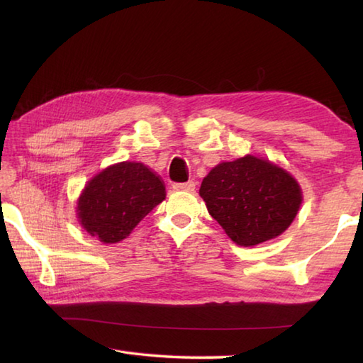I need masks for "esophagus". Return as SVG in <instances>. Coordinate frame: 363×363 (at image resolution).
Wrapping results in <instances>:
<instances>
[{
    "instance_id": "34e87169",
    "label": "esophagus",
    "mask_w": 363,
    "mask_h": 363,
    "mask_svg": "<svg viewBox=\"0 0 363 363\" xmlns=\"http://www.w3.org/2000/svg\"><path fill=\"white\" fill-rule=\"evenodd\" d=\"M173 190L176 191H194L195 190V182H182V184H173Z\"/></svg>"
}]
</instances>
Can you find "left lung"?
<instances>
[{"label":"left lung","mask_w":363,"mask_h":363,"mask_svg":"<svg viewBox=\"0 0 363 363\" xmlns=\"http://www.w3.org/2000/svg\"><path fill=\"white\" fill-rule=\"evenodd\" d=\"M199 195L226 235L245 248L285 233L303 203L299 184L287 169L251 154L213 167Z\"/></svg>","instance_id":"1"}]
</instances>
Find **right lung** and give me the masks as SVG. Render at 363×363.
I'll list each match as a JSON object with an SVG mask.
<instances>
[{
  "label": "right lung",
  "instance_id": "obj_1",
  "mask_svg": "<svg viewBox=\"0 0 363 363\" xmlns=\"http://www.w3.org/2000/svg\"><path fill=\"white\" fill-rule=\"evenodd\" d=\"M165 199L160 177L142 162H118L95 174L76 206L82 229L104 245L120 243Z\"/></svg>",
  "mask_w": 363,
  "mask_h": 363
}]
</instances>
